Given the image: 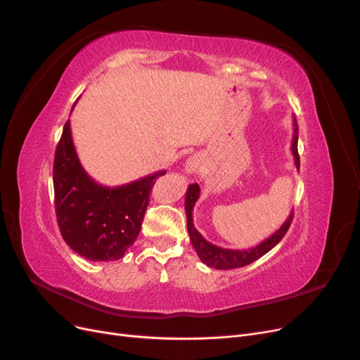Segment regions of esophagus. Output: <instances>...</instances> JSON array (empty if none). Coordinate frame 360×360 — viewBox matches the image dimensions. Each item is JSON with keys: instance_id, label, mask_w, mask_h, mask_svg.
Returning a JSON list of instances; mask_svg holds the SVG:
<instances>
[{"instance_id": "obj_1", "label": "esophagus", "mask_w": 360, "mask_h": 360, "mask_svg": "<svg viewBox=\"0 0 360 360\" xmlns=\"http://www.w3.org/2000/svg\"><path fill=\"white\" fill-rule=\"evenodd\" d=\"M201 158L200 156H197V155H193V156H191L188 160H186V163H184V171H186L188 174H195V172H198L200 169H201Z\"/></svg>"}]
</instances>
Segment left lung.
<instances>
[{
    "mask_svg": "<svg viewBox=\"0 0 360 360\" xmlns=\"http://www.w3.org/2000/svg\"><path fill=\"white\" fill-rule=\"evenodd\" d=\"M299 129H297V123L296 118H294V135H292V144H291V150H292V156H294V163L299 169L300 167V159H299V153H297V139H299ZM200 198V184L193 183L188 188L186 192V200H184V209H186V217H188V231H189V237L192 246L197 250V254L200 257V259L202 261L204 264H207L209 267L217 269V270H230V269H237V267H243L248 266L250 263H254L258 258H261L263 255H266L271 248H275L288 231L290 224L292 221V212L291 214L287 217V221L284 222L279 230L271 234L269 238H266L264 242H261L259 245H257L255 248H250L246 250H236V249H224L216 245H212L210 242H207L205 238L198 233L197 228L193 226V219H192V210L193 205L197 202V200Z\"/></svg>",
    "mask_w": 360,
    "mask_h": 360,
    "instance_id": "left-lung-1",
    "label": "left lung"
}]
</instances>
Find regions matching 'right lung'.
Listing matches in <instances>:
<instances>
[{
  "mask_svg": "<svg viewBox=\"0 0 360 360\" xmlns=\"http://www.w3.org/2000/svg\"><path fill=\"white\" fill-rule=\"evenodd\" d=\"M52 174L56 214L64 242L90 261H114L135 243L151 188L165 171L123 186H102L82 168L68 120L56 150Z\"/></svg>",
  "mask_w": 360,
  "mask_h": 360,
  "instance_id": "right-lung-1",
  "label": "right lung"
}]
</instances>
